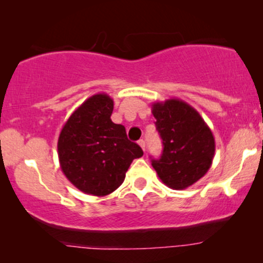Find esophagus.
Returning <instances> with one entry per match:
<instances>
[{
  "instance_id": "34e87169",
  "label": "esophagus",
  "mask_w": 263,
  "mask_h": 263,
  "mask_svg": "<svg viewBox=\"0 0 263 263\" xmlns=\"http://www.w3.org/2000/svg\"><path fill=\"white\" fill-rule=\"evenodd\" d=\"M138 144H140L142 149H143V151H146V142H144L143 140H140V141H138Z\"/></svg>"
}]
</instances>
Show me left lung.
<instances>
[{"label":"left lung","instance_id":"obj_1","mask_svg":"<svg viewBox=\"0 0 263 263\" xmlns=\"http://www.w3.org/2000/svg\"><path fill=\"white\" fill-rule=\"evenodd\" d=\"M152 114L163 141L161 158L152 159V167L170 188H188L211 167L215 155L213 132L200 114L179 99L153 102Z\"/></svg>","mask_w":263,"mask_h":263}]
</instances>
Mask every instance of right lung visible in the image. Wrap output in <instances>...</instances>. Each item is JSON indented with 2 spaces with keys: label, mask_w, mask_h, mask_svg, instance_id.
Listing matches in <instances>:
<instances>
[{
  "label": "right lung",
  "mask_w": 263,
  "mask_h": 263,
  "mask_svg": "<svg viewBox=\"0 0 263 263\" xmlns=\"http://www.w3.org/2000/svg\"><path fill=\"white\" fill-rule=\"evenodd\" d=\"M114 100L95 93L64 123L58 138L60 168L80 192L95 197L111 194L123 183L135 158L143 156L122 125L111 121Z\"/></svg>",
  "instance_id": "right-lung-1"
}]
</instances>
